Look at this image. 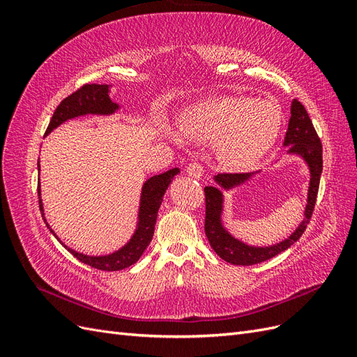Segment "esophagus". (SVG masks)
Returning <instances> with one entry per match:
<instances>
[{
  "instance_id": "34e87169",
  "label": "esophagus",
  "mask_w": 357,
  "mask_h": 357,
  "mask_svg": "<svg viewBox=\"0 0 357 357\" xmlns=\"http://www.w3.org/2000/svg\"><path fill=\"white\" fill-rule=\"evenodd\" d=\"M186 172H188V174H189L190 177L199 178V177H202V174H204V167L199 164V162H192V164L188 165Z\"/></svg>"
}]
</instances>
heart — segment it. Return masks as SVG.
<instances>
[{
  "mask_svg": "<svg viewBox=\"0 0 357 357\" xmlns=\"http://www.w3.org/2000/svg\"><path fill=\"white\" fill-rule=\"evenodd\" d=\"M190 132L220 142V155L229 167L253 164L266 153L282 132L283 113L268 100L219 98L205 101L185 117Z\"/></svg>",
  "mask_w": 357,
  "mask_h": 357,
  "instance_id": "1",
  "label": "heart"
}]
</instances>
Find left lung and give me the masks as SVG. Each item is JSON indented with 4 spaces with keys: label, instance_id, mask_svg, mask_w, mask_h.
<instances>
[{
    "label": "left lung",
    "instance_id": "8db88e82",
    "mask_svg": "<svg viewBox=\"0 0 357 357\" xmlns=\"http://www.w3.org/2000/svg\"><path fill=\"white\" fill-rule=\"evenodd\" d=\"M284 146L289 147V153H298L310 167L311 180L308 189V204L305 208V219L298 226V229L291 234L287 240L271 247H250L238 240H235L228 232L225 231L220 222L222 213V193L219 189L207 186L204 188L205 192V235L213 250L220 256L223 261L234 265H256L268 261L278 253H282L296 243L301 235L307 229V225L316 207V199L319 193L320 176L323 168L321 158V142L312 126L311 119L298 100L291 101L290 105V119L287 132L284 137ZM250 177L247 172H223L215 176V181L225 189L240 185L244 180Z\"/></svg>",
    "mask_w": 357,
    "mask_h": 357
}]
</instances>
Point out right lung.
<instances>
[{
    "label": "right lung",
    "instance_id": "1",
    "mask_svg": "<svg viewBox=\"0 0 357 357\" xmlns=\"http://www.w3.org/2000/svg\"><path fill=\"white\" fill-rule=\"evenodd\" d=\"M117 107L119 105L114 104L109 96V86L86 83L82 86V88L68 95L66 100L61 101V104L56 107L55 113H53L50 119V123L46 129V135L50 134L53 129L59 126L61 123L68 121V119L83 116V114H112L114 110H117ZM38 171H40V164H38ZM177 172H178L177 168H172L164 172V174L150 177L144 183L143 193H142V204H139L138 229L135 231L131 241H129L126 245H123L119 252L112 253L109 256H86L83 253L74 252L73 248H68L67 245L63 247H66L71 255H74V257H77L80 262L89 265L92 268L101 269V271H121V269L134 265L138 259L142 257L146 247L153 238L158 210L160 207L162 198H164V193L168 185ZM37 190H38L40 211H41L43 219H45V214H43V204L40 198V183H38ZM47 228L50 229L49 225ZM50 232L55 235V232L52 229Z\"/></svg>",
    "mask_w": 357,
    "mask_h": 357
}]
</instances>
